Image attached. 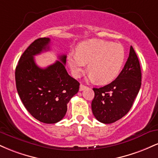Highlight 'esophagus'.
<instances>
[{"instance_id":"34e87169","label":"esophagus","mask_w":158,"mask_h":158,"mask_svg":"<svg viewBox=\"0 0 158 158\" xmlns=\"http://www.w3.org/2000/svg\"><path fill=\"white\" fill-rule=\"evenodd\" d=\"M86 88H87V86H85V85L81 84L80 86H79V90H80V91H82V90H85Z\"/></svg>"}]
</instances>
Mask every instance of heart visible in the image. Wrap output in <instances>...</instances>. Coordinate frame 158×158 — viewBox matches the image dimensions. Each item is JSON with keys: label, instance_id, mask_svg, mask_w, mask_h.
Masks as SVG:
<instances>
[{"label": "heart", "instance_id": "heart-1", "mask_svg": "<svg viewBox=\"0 0 158 158\" xmlns=\"http://www.w3.org/2000/svg\"><path fill=\"white\" fill-rule=\"evenodd\" d=\"M126 59L123 45L100 39L81 42L77 52L69 54L68 64L74 77H80L88 64V79L101 85L108 84L117 78Z\"/></svg>", "mask_w": 158, "mask_h": 158}]
</instances>
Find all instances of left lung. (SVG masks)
I'll list each match as a JSON object with an SVG mask.
<instances>
[{"label":"left lung","mask_w":158,"mask_h":158,"mask_svg":"<svg viewBox=\"0 0 158 158\" xmlns=\"http://www.w3.org/2000/svg\"><path fill=\"white\" fill-rule=\"evenodd\" d=\"M141 86V69L137 54L131 46L124 68L115 80L99 88H93L92 112L99 122L110 124L129 111Z\"/></svg>","instance_id":"1"}]
</instances>
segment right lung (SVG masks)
I'll return each mask as SVG.
<instances>
[{
  "label": "right lung",
  "mask_w": 158,
  "mask_h": 158,
  "mask_svg": "<svg viewBox=\"0 0 158 158\" xmlns=\"http://www.w3.org/2000/svg\"><path fill=\"white\" fill-rule=\"evenodd\" d=\"M50 39L35 40L23 52L15 68L16 88L23 106L34 118L52 124L63 119L68 103L79 89V82L67 72L66 55L59 61L41 68L34 56L50 50Z\"/></svg>",
  "instance_id": "obj_1"
}]
</instances>
